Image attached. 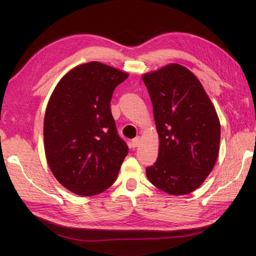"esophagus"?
<instances>
[{
	"instance_id": "obj_1",
	"label": "esophagus",
	"mask_w": 256,
	"mask_h": 256,
	"mask_svg": "<svg viewBox=\"0 0 256 256\" xmlns=\"http://www.w3.org/2000/svg\"><path fill=\"white\" fill-rule=\"evenodd\" d=\"M138 144H140V138H138V136L134 138V140L131 141V147H132V148H136V147L138 146Z\"/></svg>"
}]
</instances>
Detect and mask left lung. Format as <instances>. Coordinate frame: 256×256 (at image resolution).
<instances>
[{"mask_svg":"<svg viewBox=\"0 0 256 256\" xmlns=\"http://www.w3.org/2000/svg\"><path fill=\"white\" fill-rule=\"evenodd\" d=\"M142 79L159 136L158 158L146 176L168 194H188L205 182L218 158V114L202 83L182 65H166Z\"/></svg>","mask_w":256,"mask_h":256,"instance_id":"left-lung-1","label":"left lung"}]
</instances>
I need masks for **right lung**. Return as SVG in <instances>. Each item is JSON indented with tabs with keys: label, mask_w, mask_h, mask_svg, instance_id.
<instances>
[{
	"label": "right lung",
	"mask_w": 256,
	"mask_h": 256,
	"mask_svg": "<svg viewBox=\"0 0 256 256\" xmlns=\"http://www.w3.org/2000/svg\"><path fill=\"white\" fill-rule=\"evenodd\" d=\"M129 74L99 62L70 69L56 84L44 120V145L56 180L81 196L110 188L128 154L110 102Z\"/></svg>",
	"instance_id": "obj_1"
}]
</instances>
